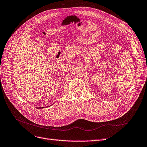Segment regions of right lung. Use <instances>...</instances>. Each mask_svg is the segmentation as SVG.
<instances>
[{
	"mask_svg": "<svg viewBox=\"0 0 147 147\" xmlns=\"http://www.w3.org/2000/svg\"><path fill=\"white\" fill-rule=\"evenodd\" d=\"M43 108H44V107H40L39 109H43Z\"/></svg>",
	"mask_w": 147,
	"mask_h": 147,
	"instance_id": "1",
	"label": "right lung"
}]
</instances>
